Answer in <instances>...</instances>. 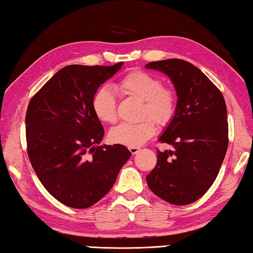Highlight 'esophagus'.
<instances>
[{
    "instance_id": "1",
    "label": "esophagus",
    "mask_w": 253,
    "mask_h": 253,
    "mask_svg": "<svg viewBox=\"0 0 253 253\" xmlns=\"http://www.w3.org/2000/svg\"><path fill=\"white\" fill-rule=\"evenodd\" d=\"M129 150H130V152L132 153V154H135L136 152H139V148H136V147H130L129 148Z\"/></svg>"
}]
</instances>
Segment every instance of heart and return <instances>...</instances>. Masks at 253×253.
Here are the masks:
<instances>
[{"instance_id": "1", "label": "heart", "mask_w": 253, "mask_h": 253, "mask_svg": "<svg viewBox=\"0 0 253 253\" xmlns=\"http://www.w3.org/2000/svg\"><path fill=\"white\" fill-rule=\"evenodd\" d=\"M124 94L142 101L138 123H121L112 127L109 139L113 143L126 147H140L156 133V121L166 126L172 122L178 112L179 99L175 90L165 86L160 79L142 70H133L118 84ZM95 117L103 123H115L118 120L117 100L109 87L97 90L92 99Z\"/></svg>"}]
</instances>
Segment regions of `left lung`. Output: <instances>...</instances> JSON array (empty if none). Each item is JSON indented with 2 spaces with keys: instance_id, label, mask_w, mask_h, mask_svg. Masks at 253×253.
<instances>
[{
  "instance_id": "left-lung-1",
  "label": "left lung",
  "mask_w": 253,
  "mask_h": 253,
  "mask_svg": "<svg viewBox=\"0 0 253 253\" xmlns=\"http://www.w3.org/2000/svg\"><path fill=\"white\" fill-rule=\"evenodd\" d=\"M145 68L166 73L179 99L178 112L159 139L173 150H158L147 183L162 200L187 206L210 189L220 171L229 142L227 105L219 88L188 61H156Z\"/></svg>"
}]
</instances>
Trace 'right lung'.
I'll return each instance as SVG.
<instances>
[{
  "mask_svg": "<svg viewBox=\"0 0 253 253\" xmlns=\"http://www.w3.org/2000/svg\"><path fill=\"white\" fill-rule=\"evenodd\" d=\"M122 64L65 66L29 103L30 162L47 192L68 207L85 209L101 200L131 157L124 145H99L104 129L92 108L97 88Z\"/></svg>",
  "mask_w": 253,
  "mask_h": 253,
  "instance_id": "add662e5",
  "label": "right lung"
}]
</instances>
